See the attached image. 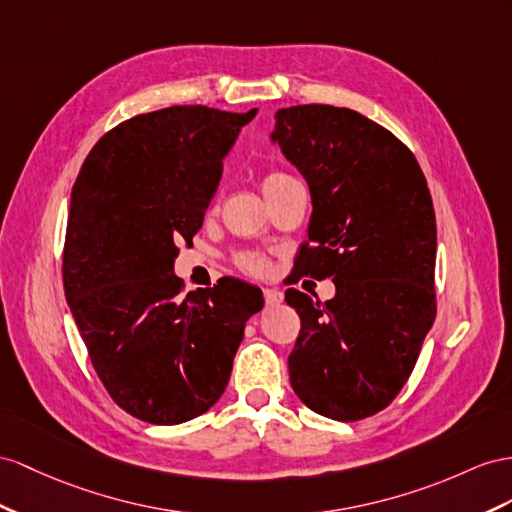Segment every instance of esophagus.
<instances>
[{"label":"esophagus","instance_id":"34e87169","mask_svg":"<svg viewBox=\"0 0 512 512\" xmlns=\"http://www.w3.org/2000/svg\"><path fill=\"white\" fill-rule=\"evenodd\" d=\"M264 300H266L268 307H277V305H281L283 292L277 290V287H266V290H264Z\"/></svg>","mask_w":512,"mask_h":512}]
</instances>
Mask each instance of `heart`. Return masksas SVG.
<instances>
[{"mask_svg":"<svg viewBox=\"0 0 512 512\" xmlns=\"http://www.w3.org/2000/svg\"><path fill=\"white\" fill-rule=\"evenodd\" d=\"M292 181H296V179L287 173L272 170V173H266L264 177H261V190H264L266 199H272V196H277L285 186H290ZM238 264L244 272L255 274V277H264V274H268V270H270V264L266 261V257H261V255H242L238 259Z\"/></svg>","mask_w":512,"mask_h":512,"instance_id":"b5f03b06","label":"heart"}]
</instances>
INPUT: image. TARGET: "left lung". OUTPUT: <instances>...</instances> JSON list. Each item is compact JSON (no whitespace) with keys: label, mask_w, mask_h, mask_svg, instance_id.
I'll return each mask as SVG.
<instances>
[{"label":"left lung","mask_w":512,"mask_h":512,"mask_svg":"<svg viewBox=\"0 0 512 512\" xmlns=\"http://www.w3.org/2000/svg\"><path fill=\"white\" fill-rule=\"evenodd\" d=\"M274 119L313 205L298 277L335 283L326 303L285 292L300 316L290 383L311 411L357 422L398 396L437 316L430 190L409 147L355 110L311 103Z\"/></svg>","instance_id":"obj_1"}]
</instances>
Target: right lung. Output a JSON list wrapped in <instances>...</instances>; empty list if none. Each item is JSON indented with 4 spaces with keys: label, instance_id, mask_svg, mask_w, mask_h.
Here are the masks:
<instances>
[{
    "label": "right lung",
    "instance_id": "add662e5",
    "mask_svg": "<svg viewBox=\"0 0 512 512\" xmlns=\"http://www.w3.org/2000/svg\"><path fill=\"white\" fill-rule=\"evenodd\" d=\"M207 106L138 114L110 129L71 192L62 281L88 357L123 411L173 426L225 391L244 324L264 307L238 279L181 294L173 266L192 242L240 129Z\"/></svg>",
    "mask_w": 512,
    "mask_h": 512
}]
</instances>
